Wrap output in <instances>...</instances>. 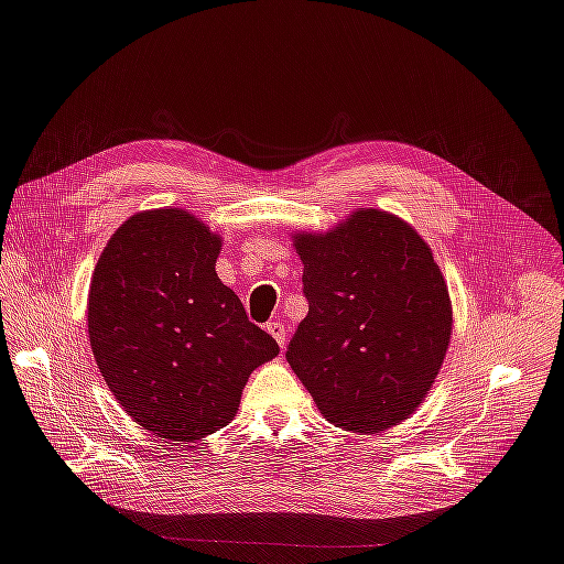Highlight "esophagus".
<instances>
[{
  "label": "esophagus",
  "mask_w": 564,
  "mask_h": 564,
  "mask_svg": "<svg viewBox=\"0 0 564 564\" xmlns=\"http://www.w3.org/2000/svg\"><path fill=\"white\" fill-rule=\"evenodd\" d=\"M267 332L274 336V340L279 343V348H285V325L283 323H279V321L276 323H269Z\"/></svg>",
  "instance_id": "1"
}]
</instances>
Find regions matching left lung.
I'll return each mask as SVG.
<instances>
[{
	"instance_id": "8db88e82",
	"label": "left lung",
	"mask_w": 564,
	"mask_h": 564,
	"mask_svg": "<svg viewBox=\"0 0 564 564\" xmlns=\"http://www.w3.org/2000/svg\"><path fill=\"white\" fill-rule=\"evenodd\" d=\"M308 313L288 364L334 426L382 433L424 403L449 348L447 281L422 235L359 207L327 232H292Z\"/></svg>"
}]
</instances>
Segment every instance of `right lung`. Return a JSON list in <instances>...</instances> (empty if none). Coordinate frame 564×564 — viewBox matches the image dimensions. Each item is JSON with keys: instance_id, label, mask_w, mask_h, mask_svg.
<instances>
[{"instance_id": "add662e5", "label": "right lung", "mask_w": 564, "mask_h": 564, "mask_svg": "<svg viewBox=\"0 0 564 564\" xmlns=\"http://www.w3.org/2000/svg\"><path fill=\"white\" fill-rule=\"evenodd\" d=\"M221 243L186 209H144L115 230L91 274L96 366L129 417L173 443L228 426L249 376L279 355L218 279Z\"/></svg>"}]
</instances>
